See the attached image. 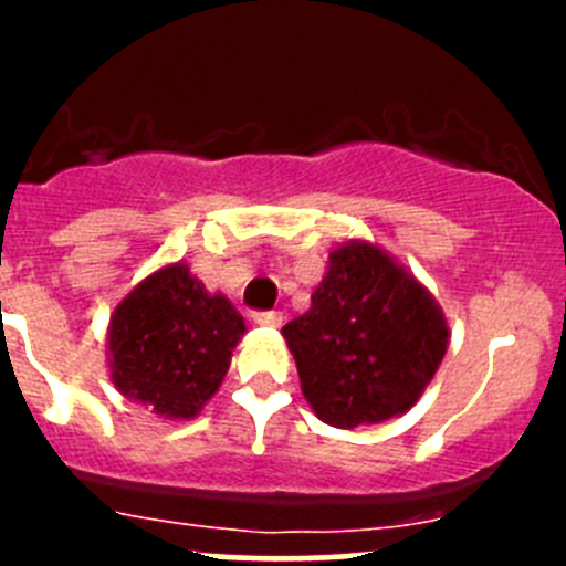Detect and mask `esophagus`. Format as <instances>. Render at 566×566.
<instances>
[{"mask_svg": "<svg viewBox=\"0 0 566 566\" xmlns=\"http://www.w3.org/2000/svg\"><path fill=\"white\" fill-rule=\"evenodd\" d=\"M251 319H254L256 325H273V328L282 325V315H279V312H254Z\"/></svg>", "mask_w": 566, "mask_h": 566, "instance_id": "34e87169", "label": "esophagus"}]
</instances>
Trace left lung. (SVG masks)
<instances>
[{"label": "left lung", "mask_w": 566, "mask_h": 566, "mask_svg": "<svg viewBox=\"0 0 566 566\" xmlns=\"http://www.w3.org/2000/svg\"><path fill=\"white\" fill-rule=\"evenodd\" d=\"M282 336L317 419L353 430L419 402L449 347V323L397 256L353 238L331 249L310 312Z\"/></svg>", "instance_id": "8db88e82"}]
</instances>
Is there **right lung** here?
<instances>
[{"label": "right lung", "instance_id": "right-lung-1", "mask_svg": "<svg viewBox=\"0 0 566 566\" xmlns=\"http://www.w3.org/2000/svg\"><path fill=\"white\" fill-rule=\"evenodd\" d=\"M247 323L230 298L208 293L186 262L142 279L106 331L108 378L161 419H193L219 391Z\"/></svg>", "mask_w": 566, "mask_h": 566}]
</instances>
